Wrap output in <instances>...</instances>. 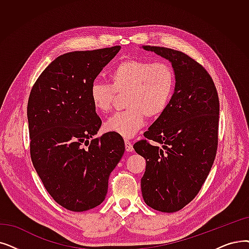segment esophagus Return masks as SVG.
<instances>
[{
  "instance_id": "esophagus-1",
  "label": "esophagus",
  "mask_w": 249,
  "mask_h": 249,
  "mask_svg": "<svg viewBox=\"0 0 249 249\" xmlns=\"http://www.w3.org/2000/svg\"><path fill=\"white\" fill-rule=\"evenodd\" d=\"M125 149H126V151H128V153H131V151L133 150L132 143L127 139H125Z\"/></svg>"
}]
</instances>
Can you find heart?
<instances>
[{
    "instance_id": "heart-1",
    "label": "heart",
    "mask_w": 249,
    "mask_h": 249,
    "mask_svg": "<svg viewBox=\"0 0 249 249\" xmlns=\"http://www.w3.org/2000/svg\"><path fill=\"white\" fill-rule=\"evenodd\" d=\"M110 85L93 82L89 99L100 114L112 111L117 95L125 96L127 110L107 119V132L124 138L133 137L145 123V116L157 118L169 107L175 90L174 70L166 63L136 59L119 62L109 74Z\"/></svg>"
}]
</instances>
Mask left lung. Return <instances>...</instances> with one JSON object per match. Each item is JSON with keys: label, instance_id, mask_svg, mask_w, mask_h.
<instances>
[{"label": "left lung", "instance_id": "1", "mask_svg": "<svg viewBox=\"0 0 249 249\" xmlns=\"http://www.w3.org/2000/svg\"><path fill=\"white\" fill-rule=\"evenodd\" d=\"M171 62L175 90L167 110L133 147L146 160L142 178L144 202L156 211L174 213L199 192L218 147L220 104L208 71L186 53L163 47L142 46Z\"/></svg>", "mask_w": 249, "mask_h": 249}]
</instances>
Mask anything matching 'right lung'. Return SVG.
Returning a JSON list of instances; mask_svg holds the SVG:
<instances>
[{"label":"right lung","instance_id":"1","mask_svg":"<svg viewBox=\"0 0 249 249\" xmlns=\"http://www.w3.org/2000/svg\"><path fill=\"white\" fill-rule=\"evenodd\" d=\"M121 47L70 52L42 71L32 88L27 119L32 164L63 208L84 212L106 198L107 180L124 150L121 136L105 133L89 89Z\"/></svg>","mask_w":249,"mask_h":249}]
</instances>
